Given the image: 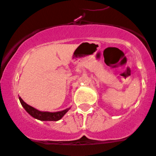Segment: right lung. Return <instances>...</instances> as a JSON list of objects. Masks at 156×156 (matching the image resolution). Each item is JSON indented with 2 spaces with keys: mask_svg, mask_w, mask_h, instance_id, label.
<instances>
[{
  "mask_svg": "<svg viewBox=\"0 0 156 156\" xmlns=\"http://www.w3.org/2000/svg\"><path fill=\"white\" fill-rule=\"evenodd\" d=\"M19 101L22 105L25 110L30 114L31 116H33L35 119H39L41 121H58L61 119L63 117V115L69 110L70 108H66V109L62 110L60 112H41L39 110L36 109L34 107L29 105L19 97Z\"/></svg>",
  "mask_w": 156,
  "mask_h": 156,
  "instance_id": "add662e5",
  "label": "right lung"
}]
</instances>
